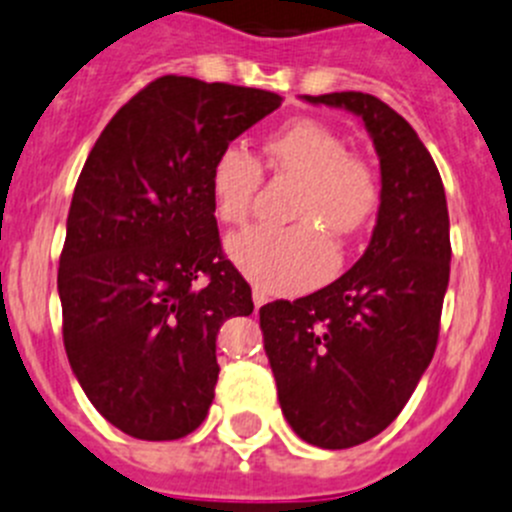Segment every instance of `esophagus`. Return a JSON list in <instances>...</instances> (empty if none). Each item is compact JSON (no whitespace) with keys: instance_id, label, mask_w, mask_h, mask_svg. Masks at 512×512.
Returning a JSON list of instances; mask_svg holds the SVG:
<instances>
[{"instance_id":"34e87169","label":"esophagus","mask_w":512,"mask_h":512,"mask_svg":"<svg viewBox=\"0 0 512 512\" xmlns=\"http://www.w3.org/2000/svg\"><path fill=\"white\" fill-rule=\"evenodd\" d=\"M252 303H255V310H260L262 308V305H265L267 303V295L265 293H262V290H252Z\"/></svg>"}]
</instances>
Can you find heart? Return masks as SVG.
Instances as JSON below:
<instances>
[{
    "label": "heart",
    "instance_id": "b5f03b06",
    "mask_svg": "<svg viewBox=\"0 0 512 512\" xmlns=\"http://www.w3.org/2000/svg\"><path fill=\"white\" fill-rule=\"evenodd\" d=\"M267 169L300 181L290 219L295 227H250L227 240V255L247 280L272 295L313 288L331 272L336 252L327 234L346 242L364 232L381 202L379 179L366 161L348 156L336 131L313 118L288 123L265 146ZM260 164L227 146L209 171V197L222 224H242L260 189Z\"/></svg>",
    "mask_w": 512,
    "mask_h": 512
}]
</instances>
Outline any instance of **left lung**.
<instances>
[{
    "label": "left lung",
    "mask_w": 512,
    "mask_h": 512,
    "mask_svg": "<svg viewBox=\"0 0 512 512\" xmlns=\"http://www.w3.org/2000/svg\"><path fill=\"white\" fill-rule=\"evenodd\" d=\"M364 121L381 169L376 227L336 283L260 308L267 361L293 432L346 450L384 432L434 356L450 283V214L417 131L369 93L303 95Z\"/></svg>",
    "instance_id": "obj_1"
}]
</instances>
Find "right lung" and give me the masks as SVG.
I'll list each match as a JSON object with an SVG mask.
<instances>
[{"instance_id": "right-lung-1", "label": "right lung", "mask_w": 512, "mask_h": 512, "mask_svg": "<svg viewBox=\"0 0 512 512\" xmlns=\"http://www.w3.org/2000/svg\"><path fill=\"white\" fill-rule=\"evenodd\" d=\"M280 100L164 75L111 118L80 171L57 270L62 341L90 404L131 437L179 439L207 417L219 328L255 308L222 255L209 171Z\"/></svg>"}]
</instances>
